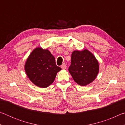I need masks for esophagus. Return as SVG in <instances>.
<instances>
[{"instance_id": "1", "label": "esophagus", "mask_w": 125, "mask_h": 125, "mask_svg": "<svg viewBox=\"0 0 125 125\" xmlns=\"http://www.w3.org/2000/svg\"><path fill=\"white\" fill-rule=\"evenodd\" d=\"M66 68H67V66H66V65H65V63H63V64L61 65V68H62V69H66Z\"/></svg>"}]
</instances>
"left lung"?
I'll return each instance as SVG.
<instances>
[{
    "label": "left lung",
    "instance_id": "obj_1",
    "mask_svg": "<svg viewBox=\"0 0 125 125\" xmlns=\"http://www.w3.org/2000/svg\"><path fill=\"white\" fill-rule=\"evenodd\" d=\"M98 60L88 50L74 51L71 56L68 71L78 84L85 86L93 82L99 73Z\"/></svg>",
    "mask_w": 125,
    "mask_h": 125
}]
</instances>
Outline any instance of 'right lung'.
<instances>
[{
	"label": "right lung",
	"instance_id": "obj_1",
	"mask_svg": "<svg viewBox=\"0 0 125 125\" xmlns=\"http://www.w3.org/2000/svg\"><path fill=\"white\" fill-rule=\"evenodd\" d=\"M61 70L50 51L41 47L32 51L25 64V72L29 79L35 85L42 88L50 85Z\"/></svg>",
	"mask_w": 125,
	"mask_h": 125
}]
</instances>
